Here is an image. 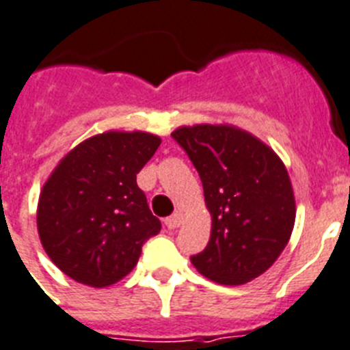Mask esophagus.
<instances>
[{
  "instance_id": "esophagus-1",
  "label": "esophagus",
  "mask_w": 350,
  "mask_h": 350,
  "mask_svg": "<svg viewBox=\"0 0 350 350\" xmlns=\"http://www.w3.org/2000/svg\"><path fill=\"white\" fill-rule=\"evenodd\" d=\"M181 223H183V214H181V212H178V214H174V215H170V217H167L165 219L167 228H178Z\"/></svg>"
}]
</instances>
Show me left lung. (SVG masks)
<instances>
[{
  "instance_id": "8db88e82",
  "label": "left lung",
  "mask_w": 350,
  "mask_h": 350,
  "mask_svg": "<svg viewBox=\"0 0 350 350\" xmlns=\"http://www.w3.org/2000/svg\"><path fill=\"white\" fill-rule=\"evenodd\" d=\"M203 183L210 239L192 257L210 280L241 286L268 271L289 243L297 204L288 169L268 144L232 124L172 131Z\"/></svg>"
}]
</instances>
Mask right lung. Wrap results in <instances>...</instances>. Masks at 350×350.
Listing matches in <instances>:
<instances>
[{
  "instance_id": "add662e5",
  "label": "right lung",
  "mask_w": 350,
  "mask_h": 350,
  "mask_svg": "<svg viewBox=\"0 0 350 350\" xmlns=\"http://www.w3.org/2000/svg\"><path fill=\"white\" fill-rule=\"evenodd\" d=\"M147 131H106L62 156L37 203V234L62 273L106 288L138 262L142 244L161 230L136 174L160 147Z\"/></svg>"
}]
</instances>
